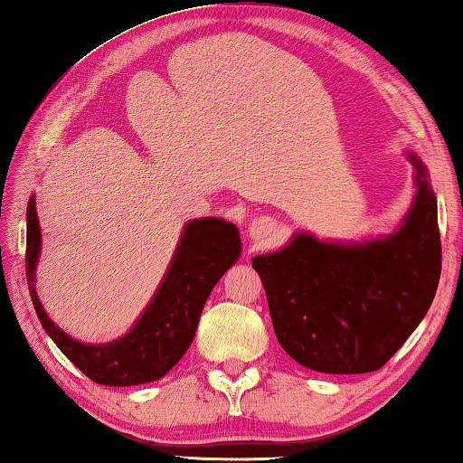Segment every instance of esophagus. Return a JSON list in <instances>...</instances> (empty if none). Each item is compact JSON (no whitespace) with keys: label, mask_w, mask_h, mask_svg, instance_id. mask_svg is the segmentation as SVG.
Returning <instances> with one entry per match:
<instances>
[{"label":"esophagus","mask_w":463,"mask_h":463,"mask_svg":"<svg viewBox=\"0 0 463 463\" xmlns=\"http://www.w3.org/2000/svg\"><path fill=\"white\" fill-rule=\"evenodd\" d=\"M278 231V222L273 221L269 216H260L255 218L253 222L249 226V237L253 239L255 242H268L273 237H276Z\"/></svg>","instance_id":"34e87169"}]
</instances>
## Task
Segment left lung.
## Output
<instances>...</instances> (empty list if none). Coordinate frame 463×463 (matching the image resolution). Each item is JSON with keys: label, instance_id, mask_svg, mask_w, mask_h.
Wrapping results in <instances>:
<instances>
[{"label": "left lung", "instance_id": "left-lung-1", "mask_svg": "<svg viewBox=\"0 0 463 463\" xmlns=\"http://www.w3.org/2000/svg\"><path fill=\"white\" fill-rule=\"evenodd\" d=\"M409 159L419 190L398 232L364 245L296 234L286 249L253 260L278 341L308 370H380L433 302L441 276L437 198L422 163Z\"/></svg>", "mask_w": 463, "mask_h": 463}]
</instances>
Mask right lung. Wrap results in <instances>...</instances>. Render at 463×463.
Listing matches in <instances>:
<instances>
[{
    "label": "right lung",
    "instance_id": "1",
    "mask_svg": "<svg viewBox=\"0 0 463 463\" xmlns=\"http://www.w3.org/2000/svg\"><path fill=\"white\" fill-rule=\"evenodd\" d=\"M34 206V198H30L26 213V278L44 331L90 380L104 386H137L163 378L192 345L202 308L216 281L239 260L241 237L237 226L221 218L187 222L159 292L132 331L114 343L88 345L62 333L36 298L34 268L41 253V224Z\"/></svg>",
    "mask_w": 463,
    "mask_h": 463
}]
</instances>
